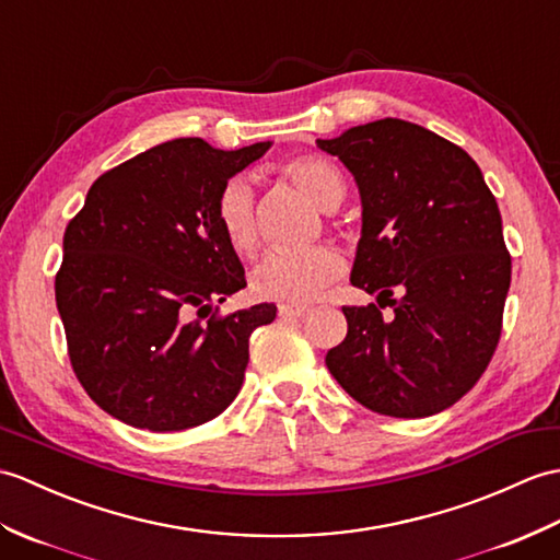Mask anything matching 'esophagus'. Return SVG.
Masks as SVG:
<instances>
[{
    "mask_svg": "<svg viewBox=\"0 0 560 560\" xmlns=\"http://www.w3.org/2000/svg\"><path fill=\"white\" fill-rule=\"evenodd\" d=\"M305 315H307V307H303V305H281L279 307L281 319H298V317H305Z\"/></svg>",
    "mask_w": 560,
    "mask_h": 560,
    "instance_id": "esophagus-1",
    "label": "esophagus"
}]
</instances>
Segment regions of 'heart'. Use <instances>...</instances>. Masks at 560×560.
<instances>
[{"label":"heart","mask_w":560,"mask_h":560,"mask_svg":"<svg viewBox=\"0 0 560 560\" xmlns=\"http://www.w3.org/2000/svg\"><path fill=\"white\" fill-rule=\"evenodd\" d=\"M281 174L303 188L322 210H336L346 195V180L334 162L319 154H298L285 160ZM217 221L229 245L238 255L255 253L259 241L257 198L248 176H231L217 195ZM341 255L327 245L305 250H275L253 271V291L267 301L283 305H305L341 275Z\"/></svg>","instance_id":"b5f03b06"}]
</instances>
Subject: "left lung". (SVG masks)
Masks as SVG:
<instances>
[{
    "label": "left lung",
    "instance_id": "8db88e82",
    "mask_svg": "<svg viewBox=\"0 0 560 560\" xmlns=\"http://www.w3.org/2000/svg\"><path fill=\"white\" fill-rule=\"evenodd\" d=\"M353 174L362 236L350 283L395 307H343L346 339L327 368L348 396L388 418L451 408L485 374L501 339L511 255L501 212L463 148L380 119L317 140Z\"/></svg>",
    "mask_w": 560,
    "mask_h": 560
}]
</instances>
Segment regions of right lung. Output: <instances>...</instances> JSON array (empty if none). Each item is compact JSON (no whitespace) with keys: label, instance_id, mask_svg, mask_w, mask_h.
<instances>
[{"label":"right lung","instance_id":"right-lung-1","mask_svg":"<svg viewBox=\"0 0 560 560\" xmlns=\"http://www.w3.org/2000/svg\"><path fill=\"white\" fill-rule=\"evenodd\" d=\"M269 145L162 142L102 174L69 221L57 307L78 382L112 418L180 432L238 396L250 334L275 322L277 305L217 315L245 289V271L214 205Z\"/></svg>","mask_w":560,"mask_h":560}]
</instances>
